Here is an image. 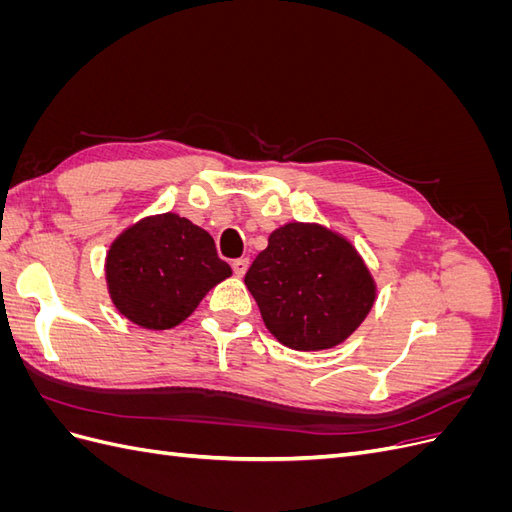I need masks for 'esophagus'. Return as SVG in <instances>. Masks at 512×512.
<instances>
[{
	"instance_id": "34e87169",
	"label": "esophagus",
	"mask_w": 512,
	"mask_h": 512,
	"mask_svg": "<svg viewBox=\"0 0 512 512\" xmlns=\"http://www.w3.org/2000/svg\"><path fill=\"white\" fill-rule=\"evenodd\" d=\"M247 267H250V258H237L235 262H232V271H235V275L243 277Z\"/></svg>"
}]
</instances>
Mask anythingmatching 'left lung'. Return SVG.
I'll list each match as a JSON object with an SVG mask.
<instances>
[{
	"instance_id": "obj_1",
	"label": "left lung",
	"mask_w": 512,
	"mask_h": 512,
	"mask_svg": "<svg viewBox=\"0 0 512 512\" xmlns=\"http://www.w3.org/2000/svg\"><path fill=\"white\" fill-rule=\"evenodd\" d=\"M265 327L292 350L335 348L361 327L378 286L363 256L339 232L288 222L269 235L245 273Z\"/></svg>"
}]
</instances>
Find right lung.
Returning a JSON list of instances; mask_svg holds the SVG:
<instances>
[{"label": "right lung", "instance_id": "obj_1", "mask_svg": "<svg viewBox=\"0 0 512 512\" xmlns=\"http://www.w3.org/2000/svg\"><path fill=\"white\" fill-rule=\"evenodd\" d=\"M230 275L209 232L173 211L147 215L121 230L104 260L117 312L151 331L177 327Z\"/></svg>", "mask_w": 512, "mask_h": 512}]
</instances>
